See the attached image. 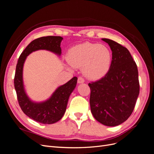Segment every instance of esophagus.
<instances>
[{"label":"esophagus","instance_id":"obj_1","mask_svg":"<svg viewBox=\"0 0 154 154\" xmlns=\"http://www.w3.org/2000/svg\"><path fill=\"white\" fill-rule=\"evenodd\" d=\"M83 82H84V79H83L81 76H79L78 78V83H83Z\"/></svg>","mask_w":154,"mask_h":154}]
</instances>
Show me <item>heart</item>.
<instances>
[{"instance_id":"obj_1","label":"heart","mask_w":154,"mask_h":154,"mask_svg":"<svg viewBox=\"0 0 154 154\" xmlns=\"http://www.w3.org/2000/svg\"><path fill=\"white\" fill-rule=\"evenodd\" d=\"M67 60L74 67H83L84 75L95 80L103 77L109 71L112 53L106 45L85 42L69 49Z\"/></svg>"}]
</instances>
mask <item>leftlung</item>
Returning <instances> with one entry per match:
<instances>
[{"label":"left lung","mask_w":154,"mask_h":154,"mask_svg":"<svg viewBox=\"0 0 154 154\" xmlns=\"http://www.w3.org/2000/svg\"><path fill=\"white\" fill-rule=\"evenodd\" d=\"M112 50L109 71L100 80L88 83L94 118L106 126L122 124L132 114L139 94L137 65L129 51L116 42L102 38Z\"/></svg>","instance_id":"1"}]
</instances>
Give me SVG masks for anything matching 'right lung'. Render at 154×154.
<instances>
[{
  "label": "right lung",
  "instance_id": "1",
  "mask_svg": "<svg viewBox=\"0 0 154 154\" xmlns=\"http://www.w3.org/2000/svg\"><path fill=\"white\" fill-rule=\"evenodd\" d=\"M63 38L58 36H43L32 40L21 53L16 66L14 86L17 100L22 110L31 119L43 124H52L58 122L66 110L70 94L75 88L77 77L72 78L66 84L59 87L50 98L42 103H34L27 96L22 80L23 66L27 56L32 51L45 49L58 55L62 53L60 43Z\"/></svg>",
  "mask_w": 154,
  "mask_h": 154
}]
</instances>
